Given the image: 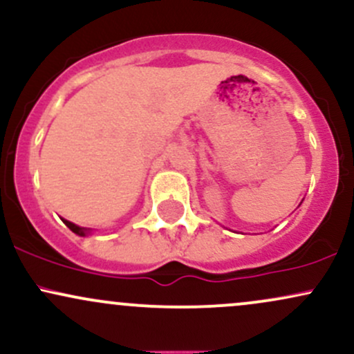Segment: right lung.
Here are the masks:
<instances>
[{
  "label": "right lung",
  "mask_w": 354,
  "mask_h": 354,
  "mask_svg": "<svg viewBox=\"0 0 354 354\" xmlns=\"http://www.w3.org/2000/svg\"><path fill=\"white\" fill-rule=\"evenodd\" d=\"M63 223L64 225L68 226V228H70L73 233H76V234H80V236H84V234H86V228H80V226H76V225H73V223H70V221H66V219H63Z\"/></svg>",
  "instance_id": "obj_1"
}]
</instances>
